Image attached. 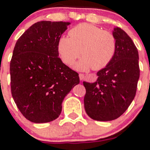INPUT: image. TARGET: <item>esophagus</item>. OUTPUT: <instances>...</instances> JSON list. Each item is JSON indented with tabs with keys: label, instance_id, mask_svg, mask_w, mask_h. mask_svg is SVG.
Returning <instances> with one entry per match:
<instances>
[{
	"label": "esophagus",
	"instance_id": "1",
	"mask_svg": "<svg viewBox=\"0 0 150 150\" xmlns=\"http://www.w3.org/2000/svg\"><path fill=\"white\" fill-rule=\"evenodd\" d=\"M79 77H80V80H82L84 79V77H85V75H84V74L80 73L79 74Z\"/></svg>",
	"mask_w": 150,
	"mask_h": 150
}]
</instances>
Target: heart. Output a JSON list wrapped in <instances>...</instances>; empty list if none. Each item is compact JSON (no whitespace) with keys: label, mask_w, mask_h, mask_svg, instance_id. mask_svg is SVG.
<instances>
[{"label":"heart","mask_w":150,"mask_h":150,"mask_svg":"<svg viewBox=\"0 0 150 150\" xmlns=\"http://www.w3.org/2000/svg\"><path fill=\"white\" fill-rule=\"evenodd\" d=\"M69 36L59 38L58 51L61 59L68 65L73 64L81 52L83 57L75 65L78 70L102 69L109 64L116 53L114 35L97 26L80 24L69 31Z\"/></svg>","instance_id":"heart-1"}]
</instances>
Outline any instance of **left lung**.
Returning a JSON list of instances; mask_svg holds the SVG:
<instances>
[{
	"label": "left lung",
	"instance_id": "8db88e82",
	"mask_svg": "<svg viewBox=\"0 0 150 150\" xmlns=\"http://www.w3.org/2000/svg\"><path fill=\"white\" fill-rule=\"evenodd\" d=\"M113 34L116 39L113 59L97 73L96 82H83L86 113L99 121L116 119L128 109L140 77L138 51L131 38L119 27L113 29Z\"/></svg>",
	"mask_w": 150,
	"mask_h": 150
}]
</instances>
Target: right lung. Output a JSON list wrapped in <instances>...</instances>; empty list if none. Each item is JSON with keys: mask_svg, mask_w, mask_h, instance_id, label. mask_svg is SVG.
Here are the masks:
<instances>
[{"mask_svg": "<svg viewBox=\"0 0 150 150\" xmlns=\"http://www.w3.org/2000/svg\"><path fill=\"white\" fill-rule=\"evenodd\" d=\"M70 24L38 22L15 44L10 64L11 93L20 112L31 122L56 119L65 97L80 82L78 73L58 57V39Z\"/></svg>", "mask_w": 150, "mask_h": 150, "instance_id": "obj_1", "label": "right lung"}]
</instances>
